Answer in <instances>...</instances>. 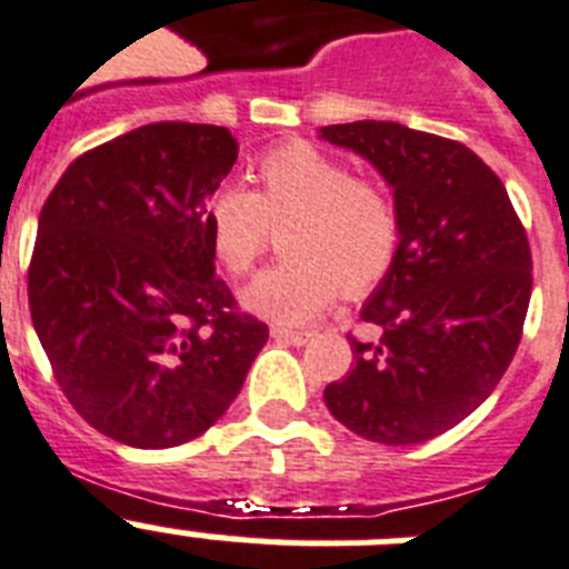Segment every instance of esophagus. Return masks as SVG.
Returning a JSON list of instances; mask_svg holds the SVG:
<instances>
[{
    "label": "esophagus",
    "mask_w": 569,
    "mask_h": 569,
    "mask_svg": "<svg viewBox=\"0 0 569 569\" xmlns=\"http://www.w3.org/2000/svg\"><path fill=\"white\" fill-rule=\"evenodd\" d=\"M271 338L280 343H292V347H303L309 341V332H292V329L286 327H271Z\"/></svg>",
    "instance_id": "34e87169"
}]
</instances>
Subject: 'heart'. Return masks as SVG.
<instances>
[{"instance_id":"b5f03b06","label":"heart","mask_w":569,"mask_h":569,"mask_svg":"<svg viewBox=\"0 0 569 569\" xmlns=\"http://www.w3.org/2000/svg\"><path fill=\"white\" fill-rule=\"evenodd\" d=\"M254 193L222 188L204 204V237L228 274L260 260L269 226L280 228L283 262L242 289V307L277 327L315 321L341 295H365L399 254V213L376 184L303 141L266 152Z\"/></svg>"}]
</instances>
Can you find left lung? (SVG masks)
I'll return each instance as SVG.
<instances>
[{"label":"left lung","instance_id":"1","mask_svg":"<svg viewBox=\"0 0 569 569\" xmlns=\"http://www.w3.org/2000/svg\"><path fill=\"white\" fill-rule=\"evenodd\" d=\"M393 190L399 254L361 307L379 343L323 390L329 413L381 446H413L475 413L518 350L532 254L503 181L460 141L393 121L321 127Z\"/></svg>","mask_w":569,"mask_h":569}]
</instances>
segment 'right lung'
<instances>
[{"mask_svg":"<svg viewBox=\"0 0 569 569\" xmlns=\"http://www.w3.org/2000/svg\"><path fill=\"white\" fill-rule=\"evenodd\" d=\"M237 161L213 123H147L83 152L37 222L28 303L66 399L132 448L199 437L269 327L233 309L204 204Z\"/></svg>","mask_w":569,"mask_h":569,"instance_id":"add662e5","label":"right lung"}]
</instances>
